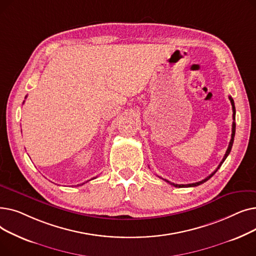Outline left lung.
I'll list each match as a JSON object with an SVG mask.
<instances>
[{"mask_svg": "<svg viewBox=\"0 0 256 256\" xmlns=\"http://www.w3.org/2000/svg\"><path fill=\"white\" fill-rule=\"evenodd\" d=\"M230 102H232V112H234V115H232V117H234V122H232V139H230V145H228V148H227V150H226V152H225V156H224L223 160H221V163L219 164V166L217 167V169L214 170L212 174H210V176H208V178H206L204 180H200V182H194V184H173V182H169V180H166L168 184H170L171 186H176V188H189V186H199V184H201L206 182V180H208L214 176V174L218 171V169L221 167V165L223 164V162H224V160H226V158L228 156V154H230V150H232V147L234 140V135H236V122H234V120H236V106H234V100H232V96H230Z\"/></svg>", "mask_w": 256, "mask_h": 256, "instance_id": "1", "label": "left lung"}]
</instances>
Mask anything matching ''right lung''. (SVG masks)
<instances>
[{
    "mask_svg": "<svg viewBox=\"0 0 256 256\" xmlns=\"http://www.w3.org/2000/svg\"><path fill=\"white\" fill-rule=\"evenodd\" d=\"M91 180H94V178H91ZM84 184H85V182H84ZM82 184H78V186H82Z\"/></svg>",
    "mask_w": 256,
    "mask_h": 256,
    "instance_id": "obj_1",
    "label": "right lung"
}]
</instances>
